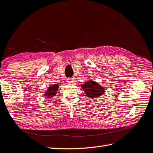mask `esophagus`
I'll use <instances>...</instances> for the list:
<instances>
[{
    "label": "esophagus",
    "instance_id": "obj_1",
    "mask_svg": "<svg viewBox=\"0 0 153 153\" xmlns=\"http://www.w3.org/2000/svg\"><path fill=\"white\" fill-rule=\"evenodd\" d=\"M74 79L73 78H68L67 79V83L68 84H73Z\"/></svg>",
    "mask_w": 153,
    "mask_h": 153
}]
</instances>
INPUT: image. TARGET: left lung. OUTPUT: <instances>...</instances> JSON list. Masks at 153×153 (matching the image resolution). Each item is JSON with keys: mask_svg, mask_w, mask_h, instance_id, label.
<instances>
[{"mask_svg": "<svg viewBox=\"0 0 153 153\" xmlns=\"http://www.w3.org/2000/svg\"><path fill=\"white\" fill-rule=\"evenodd\" d=\"M82 89L84 90L87 97L91 99L97 98L105 94V89L103 86L100 85L98 82L89 79L84 84L81 85Z\"/></svg>", "mask_w": 153, "mask_h": 153, "instance_id": "1", "label": "left lung"}]
</instances>
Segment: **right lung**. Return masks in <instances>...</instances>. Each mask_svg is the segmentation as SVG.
<instances>
[{"label":"right lung","mask_w":153,"mask_h":153,"mask_svg":"<svg viewBox=\"0 0 153 153\" xmlns=\"http://www.w3.org/2000/svg\"><path fill=\"white\" fill-rule=\"evenodd\" d=\"M59 89V85L57 84H54L52 85H49L47 90L44 92V96L47 97L48 99L52 98L53 96L56 95Z\"/></svg>","instance_id":"right-lung-1"}]
</instances>
